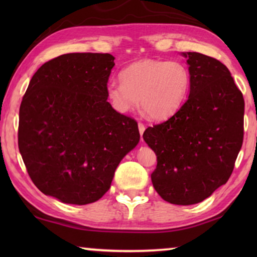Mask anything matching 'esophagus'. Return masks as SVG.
Here are the masks:
<instances>
[{
  "label": "esophagus",
  "mask_w": 257,
  "mask_h": 257,
  "mask_svg": "<svg viewBox=\"0 0 257 257\" xmlns=\"http://www.w3.org/2000/svg\"><path fill=\"white\" fill-rule=\"evenodd\" d=\"M138 130H139V134H141V136H143V134L145 132V125L143 124L142 122L138 123Z\"/></svg>",
  "instance_id": "34e87169"
}]
</instances>
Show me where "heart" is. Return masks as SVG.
Wrapping results in <instances>:
<instances>
[{
  "mask_svg": "<svg viewBox=\"0 0 257 257\" xmlns=\"http://www.w3.org/2000/svg\"><path fill=\"white\" fill-rule=\"evenodd\" d=\"M121 81H108L105 95L111 106L127 113L139 105L152 120H164L179 110L188 96L191 75L179 61L139 60L120 72Z\"/></svg>",
  "mask_w": 257,
  "mask_h": 257,
  "instance_id": "obj_1",
  "label": "heart"
}]
</instances>
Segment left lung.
<instances>
[{
    "label": "left lung",
    "instance_id": "8db88e82",
    "mask_svg": "<svg viewBox=\"0 0 257 257\" xmlns=\"http://www.w3.org/2000/svg\"><path fill=\"white\" fill-rule=\"evenodd\" d=\"M181 55L191 75L189 96L143 138L158 156L151 175L158 194L176 205H193L231 176L242 145L245 102L223 63L197 52Z\"/></svg>",
    "mask_w": 257,
    "mask_h": 257
}]
</instances>
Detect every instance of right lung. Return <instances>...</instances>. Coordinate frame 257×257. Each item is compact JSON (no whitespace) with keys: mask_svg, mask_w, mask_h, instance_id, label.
Instances as JSON below:
<instances>
[{"mask_svg":"<svg viewBox=\"0 0 257 257\" xmlns=\"http://www.w3.org/2000/svg\"><path fill=\"white\" fill-rule=\"evenodd\" d=\"M114 56L69 53L35 72L19 110L18 145L43 194L85 205L110 188L115 169L139 143L137 122L107 102Z\"/></svg>","mask_w":257,"mask_h":257,"instance_id":"1","label":"right lung"}]
</instances>
